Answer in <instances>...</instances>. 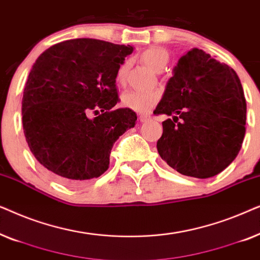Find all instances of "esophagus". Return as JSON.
Here are the masks:
<instances>
[{"label":"esophagus","mask_w":260,"mask_h":260,"mask_svg":"<svg viewBox=\"0 0 260 260\" xmlns=\"http://www.w3.org/2000/svg\"><path fill=\"white\" fill-rule=\"evenodd\" d=\"M150 118H151V117L149 116V115H144V113H143V115H140V120H141L142 123H144V122H148V120L150 119Z\"/></svg>","instance_id":"obj_1"}]
</instances>
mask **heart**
<instances>
[{
	"label": "heart",
	"mask_w": 260,
	"mask_h": 260,
	"mask_svg": "<svg viewBox=\"0 0 260 260\" xmlns=\"http://www.w3.org/2000/svg\"><path fill=\"white\" fill-rule=\"evenodd\" d=\"M142 60L155 72H161L166 69L169 61V54L163 48L152 47L143 52ZM129 61L123 62L117 71V81L123 84L126 79ZM158 101V94L155 92H142V91H127L123 94L122 103L127 109L136 112H147Z\"/></svg>",
	"instance_id": "obj_1"
}]
</instances>
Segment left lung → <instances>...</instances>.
<instances>
[{
  "instance_id": "left-lung-1",
  "label": "left lung",
  "mask_w": 260,
  "mask_h": 260,
  "mask_svg": "<svg viewBox=\"0 0 260 260\" xmlns=\"http://www.w3.org/2000/svg\"><path fill=\"white\" fill-rule=\"evenodd\" d=\"M154 113L173 117L162 122L157 150L182 175L215 176L243 144L246 101L239 77L202 49L179 59Z\"/></svg>"
}]
</instances>
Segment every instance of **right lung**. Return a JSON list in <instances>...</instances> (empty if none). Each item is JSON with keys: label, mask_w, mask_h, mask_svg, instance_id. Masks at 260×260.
I'll use <instances>...</instances> for the list:
<instances>
[{"label": "right lung", "mask_w": 260, "mask_h": 260, "mask_svg": "<svg viewBox=\"0 0 260 260\" xmlns=\"http://www.w3.org/2000/svg\"><path fill=\"white\" fill-rule=\"evenodd\" d=\"M133 52L130 45L73 39L35 60L23 91V133L35 158L60 182L77 186L101 176L115 142L135 126L133 110H111L119 102L117 71ZM91 112L100 115L90 119Z\"/></svg>", "instance_id": "right-lung-1"}]
</instances>
